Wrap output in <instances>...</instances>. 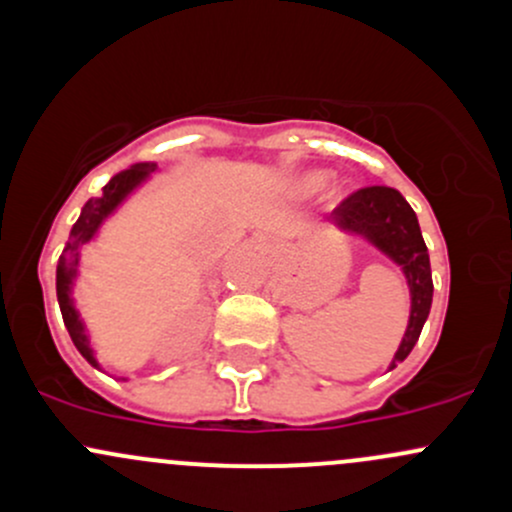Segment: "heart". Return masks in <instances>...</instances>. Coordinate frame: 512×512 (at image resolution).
Here are the masks:
<instances>
[{"label":"heart","mask_w":512,"mask_h":512,"mask_svg":"<svg viewBox=\"0 0 512 512\" xmlns=\"http://www.w3.org/2000/svg\"><path fill=\"white\" fill-rule=\"evenodd\" d=\"M331 184V171L326 169H309L304 174H297L292 179V196L297 198H311L316 193H321L324 188Z\"/></svg>","instance_id":"obj_1"}]
</instances>
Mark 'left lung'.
Returning a JSON list of instances; mask_svg holds the SVG:
<instances>
[{
    "label": "left lung",
    "mask_w": 512,
    "mask_h": 512,
    "mask_svg": "<svg viewBox=\"0 0 512 512\" xmlns=\"http://www.w3.org/2000/svg\"><path fill=\"white\" fill-rule=\"evenodd\" d=\"M331 220L341 233L365 240L375 250L383 252L387 260L395 262L405 274L407 287H410V321L387 370L397 368V363H402L412 353L432 309L434 294L429 252L417 215L395 188L368 186L348 196L333 211Z\"/></svg>",
    "instance_id": "1"
}]
</instances>
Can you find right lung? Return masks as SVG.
<instances>
[{
    "label": "right lung",
    "mask_w": 512,
    "mask_h": 512,
    "mask_svg": "<svg viewBox=\"0 0 512 512\" xmlns=\"http://www.w3.org/2000/svg\"><path fill=\"white\" fill-rule=\"evenodd\" d=\"M154 171H159V166L154 164V161H139V164H132L129 169L112 176V179L102 186L100 196L90 198V201L85 203L83 211L78 215V220L73 223L66 247H63L61 257H58L56 297H58V306H61L63 324H66L68 333H71V341L73 346L78 348V353L98 370H102L98 351H95L93 343H90L88 326H85V321L80 319V311L73 299L75 279H78L80 274V250H83V245H88V242L98 238L105 220L112 218V215L120 211L122 203H125L134 191H139V188L147 184V181L152 179Z\"/></svg>",
    "instance_id": "right-lung-1"
}]
</instances>
